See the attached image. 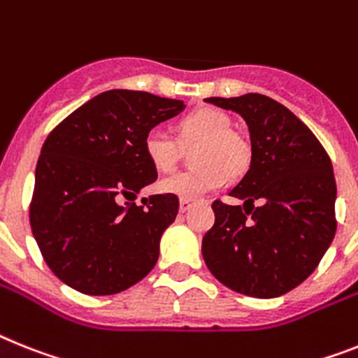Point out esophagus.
Here are the masks:
<instances>
[{"mask_svg": "<svg viewBox=\"0 0 358 358\" xmlns=\"http://www.w3.org/2000/svg\"><path fill=\"white\" fill-rule=\"evenodd\" d=\"M191 203H193V200H191V198H182V200H180V211L182 213L187 211L189 207H191Z\"/></svg>", "mask_w": 358, "mask_h": 358, "instance_id": "esophagus-1", "label": "esophagus"}]
</instances>
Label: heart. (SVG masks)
<instances>
[{"label":"heart","mask_w":358,"mask_h":358,"mask_svg":"<svg viewBox=\"0 0 358 358\" xmlns=\"http://www.w3.org/2000/svg\"><path fill=\"white\" fill-rule=\"evenodd\" d=\"M180 139L184 143H198L194 162L200 167L180 171L160 180L164 193L182 198H198L220 189L225 176H240L251 165V145L244 136L233 131L229 114L218 109H198L189 113L178 123ZM143 151L158 171H173L182 155V143L164 127H152L143 138Z\"/></svg>","instance_id":"obj_1"}]
</instances>
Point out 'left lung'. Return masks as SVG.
<instances>
[{
  "label": "left lung",
  "instance_id": "1",
  "mask_svg": "<svg viewBox=\"0 0 358 358\" xmlns=\"http://www.w3.org/2000/svg\"><path fill=\"white\" fill-rule=\"evenodd\" d=\"M238 113L251 136V167L231 196L215 200V225L202 240L209 271L229 289L273 299L295 289L331 245L337 184L318 138L269 96L207 98Z\"/></svg>",
  "mask_w": 358,
  "mask_h": 358
}]
</instances>
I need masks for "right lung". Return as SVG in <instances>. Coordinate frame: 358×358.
Here are the masks:
<instances>
[{"mask_svg": "<svg viewBox=\"0 0 358 358\" xmlns=\"http://www.w3.org/2000/svg\"><path fill=\"white\" fill-rule=\"evenodd\" d=\"M185 105L143 91L101 92L50 131L36 165L31 227L50 271L85 295H114L155 267L176 194L136 193L158 178L147 131Z\"/></svg>", "mask_w": 358, "mask_h": 358, "instance_id": "1", "label": "right lung"}]
</instances>
